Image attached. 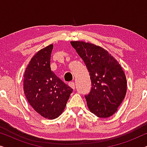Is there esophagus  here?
Instances as JSON below:
<instances>
[{"label": "esophagus", "mask_w": 147, "mask_h": 147, "mask_svg": "<svg viewBox=\"0 0 147 147\" xmlns=\"http://www.w3.org/2000/svg\"><path fill=\"white\" fill-rule=\"evenodd\" d=\"M69 87H71L72 89H74V90L76 88V85H75V83H74V82H69Z\"/></svg>", "instance_id": "1"}]
</instances>
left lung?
<instances>
[{
    "label": "left lung",
    "mask_w": 147,
    "mask_h": 147,
    "mask_svg": "<svg viewBox=\"0 0 147 147\" xmlns=\"http://www.w3.org/2000/svg\"><path fill=\"white\" fill-rule=\"evenodd\" d=\"M70 43L90 74L92 87L85 96L90 111L99 118L110 117L117 111L127 90L121 65L100 46L80 41Z\"/></svg>",
    "instance_id": "obj_1"
}]
</instances>
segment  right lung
<instances>
[{
    "label": "right lung",
    "instance_id": "right-lung-1",
    "mask_svg": "<svg viewBox=\"0 0 147 147\" xmlns=\"http://www.w3.org/2000/svg\"><path fill=\"white\" fill-rule=\"evenodd\" d=\"M53 44L39 50L24 74L23 89L32 108L43 117L57 118L63 112L73 89L59 79L50 67Z\"/></svg>",
    "mask_w": 147,
    "mask_h": 147
}]
</instances>
